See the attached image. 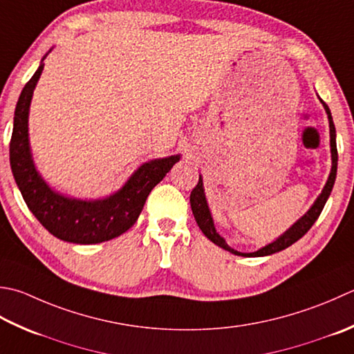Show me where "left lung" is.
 I'll list each match as a JSON object with an SVG mask.
<instances>
[{"instance_id":"8db88e82","label":"left lung","mask_w":354,"mask_h":354,"mask_svg":"<svg viewBox=\"0 0 354 354\" xmlns=\"http://www.w3.org/2000/svg\"><path fill=\"white\" fill-rule=\"evenodd\" d=\"M324 104L325 107V112L328 115V121H330V144H331V161H333V165H331V173L328 176V181L325 184L322 193L319 195V198L316 199V203L313 204V207L307 212V214H304V216L297 221V223L290 228L288 232H286L282 234L279 239H276L272 244H268L267 247L261 248V250L254 252V253H239L236 250H233L232 247L227 245V242L224 241V238H221L219 234L214 230V224H213V219H212V214L209 210V205H207V201L204 196V189H203V179L199 176V181L195 185V189L192 190L190 193V205H192V212H193V216H195L196 223L199 225L201 230L205 234L207 238H209L213 244L219 245L221 248H224V250L230 252L233 254H238V256H267V254H273L276 252H281L283 248L290 247L292 244H295L296 241H299L304 234H306L313 224L316 223V219L319 218V214L324 209L325 203H327V199L331 193V189H333L335 181H336V171H337V147H336V129H335V122H333V118H331L330 113V109L327 104Z\"/></svg>"}]
</instances>
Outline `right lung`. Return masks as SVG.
Returning a JSON list of instances; mask_svg holds the SVG:
<instances>
[{
  "mask_svg": "<svg viewBox=\"0 0 354 354\" xmlns=\"http://www.w3.org/2000/svg\"><path fill=\"white\" fill-rule=\"evenodd\" d=\"M44 64L27 81L17 102L10 138V167L29 210L48 233L73 244H98L120 236L136 223L149 193L162 181L179 156L145 162L113 196L102 201H76L58 195L33 167L27 138V116L33 88Z\"/></svg>",
  "mask_w": 354,
  "mask_h": 354,
  "instance_id": "add662e5",
  "label": "right lung"
}]
</instances>
